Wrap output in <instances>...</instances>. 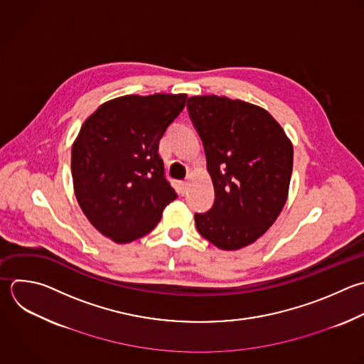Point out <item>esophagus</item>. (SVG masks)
Returning a JSON list of instances; mask_svg holds the SVG:
<instances>
[{"label":"esophagus","instance_id":"34e87169","mask_svg":"<svg viewBox=\"0 0 364 364\" xmlns=\"http://www.w3.org/2000/svg\"><path fill=\"white\" fill-rule=\"evenodd\" d=\"M186 189H188V181H182V182H179V192H181L182 195H185V193H186Z\"/></svg>","mask_w":364,"mask_h":364}]
</instances>
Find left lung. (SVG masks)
<instances>
[{
    "mask_svg": "<svg viewBox=\"0 0 364 364\" xmlns=\"http://www.w3.org/2000/svg\"><path fill=\"white\" fill-rule=\"evenodd\" d=\"M188 111L202 139L215 203L195 215L198 232L222 250L257 240L289 195L293 145L263 108L218 95L191 97Z\"/></svg>",
    "mask_w": 364,
    "mask_h": 364,
    "instance_id": "1",
    "label": "left lung"
}]
</instances>
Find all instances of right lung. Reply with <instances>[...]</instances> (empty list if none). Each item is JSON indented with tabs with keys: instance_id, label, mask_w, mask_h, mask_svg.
<instances>
[{
	"instance_id": "obj_1",
	"label": "right lung",
	"mask_w": 364,
	"mask_h": 364,
	"mask_svg": "<svg viewBox=\"0 0 364 364\" xmlns=\"http://www.w3.org/2000/svg\"><path fill=\"white\" fill-rule=\"evenodd\" d=\"M186 94L124 95L104 102L73 144L74 192L91 225L115 243L149 233L178 198L158 154Z\"/></svg>"
}]
</instances>
